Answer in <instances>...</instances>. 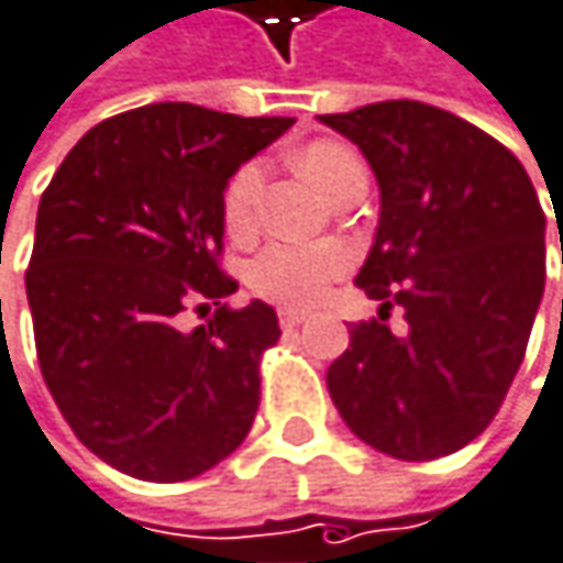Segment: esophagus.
<instances>
[{"mask_svg":"<svg viewBox=\"0 0 563 563\" xmlns=\"http://www.w3.org/2000/svg\"><path fill=\"white\" fill-rule=\"evenodd\" d=\"M302 322H306V312H299V309H280L283 329H296V325H302Z\"/></svg>","mask_w":563,"mask_h":563,"instance_id":"obj_1","label":"esophagus"}]
</instances>
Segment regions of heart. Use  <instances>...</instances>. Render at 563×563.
<instances>
[{"label": "heart", "instance_id": "heart-1", "mask_svg": "<svg viewBox=\"0 0 563 563\" xmlns=\"http://www.w3.org/2000/svg\"><path fill=\"white\" fill-rule=\"evenodd\" d=\"M351 161H357V157L334 141H316L296 157L302 177L312 186H319L322 192L329 189L334 174ZM261 183H264V170H261V164L251 161V164L238 167L234 177L229 179V186H225L222 212H225V229L234 238L254 229ZM347 267H351V251L344 244H334V241H274L251 261L247 283L257 296H264L271 302L316 306Z\"/></svg>", "mask_w": 563, "mask_h": 563}]
</instances>
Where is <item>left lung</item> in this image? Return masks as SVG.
Returning a JSON list of instances; mask_svg holds the SVG:
<instances>
[{
  "instance_id": "1",
  "label": "left lung",
  "mask_w": 563,
  "mask_h": 563,
  "mask_svg": "<svg viewBox=\"0 0 563 563\" xmlns=\"http://www.w3.org/2000/svg\"><path fill=\"white\" fill-rule=\"evenodd\" d=\"M367 157L380 222L357 286L380 319L329 367L347 429L399 461H434L499 412L544 292V212L526 167L477 125L412 99L319 115ZM563 247V238H561ZM399 305L407 334L383 319Z\"/></svg>"
}]
</instances>
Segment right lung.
I'll return each mask as SVG.
<instances>
[{"label":"right lung","instance_id":"obj_1","mask_svg":"<svg viewBox=\"0 0 563 563\" xmlns=\"http://www.w3.org/2000/svg\"><path fill=\"white\" fill-rule=\"evenodd\" d=\"M292 119L154 102L99 122L37 206L25 274L44 384L79 441L115 471L177 484L247 438L277 312L229 309L219 267L225 186ZM189 301L217 306L186 333Z\"/></svg>","mask_w":563,"mask_h":563}]
</instances>
